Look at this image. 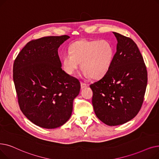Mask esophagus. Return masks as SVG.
<instances>
[{"label":"esophagus","instance_id":"1","mask_svg":"<svg viewBox=\"0 0 159 159\" xmlns=\"http://www.w3.org/2000/svg\"><path fill=\"white\" fill-rule=\"evenodd\" d=\"M87 86H88V85L85 84V83L81 82V89H84V88H86Z\"/></svg>","mask_w":159,"mask_h":159}]
</instances>
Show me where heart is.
Listing matches in <instances>:
<instances>
[{
    "label": "heart",
    "instance_id": "obj_1",
    "mask_svg": "<svg viewBox=\"0 0 159 159\" xmlns=\"http://www.w3.org/2000/svg\"><path fill=\"white\" fill-rule=\"evenodd\" d=\"M69 52L61 57L63 70L72 75L81 63V76L100 79L110 70L115 57V47L107 40H80L72 43Z\"/></svg>",
    "mask_w": 159,
    "mask_h": 159
}]
</instances>
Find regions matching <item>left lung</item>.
Here are the masks:
<instances>
[{"instance_id": "1", "label": "left lung", "mask_w": 159, "mask_h": 159, "mask_svg": "<svg viewBox=\"0 0 159 159\" xmlns=\"http://www.w3.org/2000/svg\"><path fill=\"white\" fill-rule=\"evenodd\" d=\"M113 34L118 43L111 69L90 85L95 114L110 126L125 124L138 114L148 82L146 67L137 45L129 37Z\"/></svg>"}]
</instances>
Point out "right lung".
<instances>
[{"label":"right lung","mask_w":159,"mask_h":159,"mask_svg":"<svg viewBox=\"0 0 159 159\" xmlns=\"http://www.w3.org/2000/svg\"><path fill=\"white\" fill-rule=\"evenodd\" d=\"M68 35L48 36L28 42L13 63V81L19 107L37 126L54 129L71 116L78 80L61 69L58 48Z\"/></svg>","instance_id":"right-lung-1"}]
</instances>
